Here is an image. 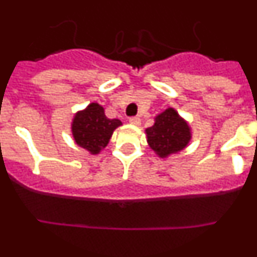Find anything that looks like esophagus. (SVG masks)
Segmentation results:
<instances>
[{"label":"esophagus","mask_w":257,"mask_h":257,"mask_svg":"<svg viewBox=\"0 0 257 257\" xmlns=\"http://www.w3.org/2000/svg\"><path fill=\"white\" fill-rule=\"evenodd\" d=\"M128 122H130L131 124H134V126H139L142 121H140L139 117H131L130 119H128Z\"/></svg>","instance_id":"1"}]
</instances>
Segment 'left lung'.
Here are the masks:
<instances>
[{
	"label": "left lung",
	"mask_w": 257,
	"mask_h": 257,
	"mask_svg": "<svg viewBox=\"0 0 257 257\" xmlns=\"http://www.w3.org/2000/svg\"><path fill=\"white\" fill-rule=\"evenodd\" d=\"M147 142L160 158L180 153L192 140V127L175 108H167L154 117V124L145 130Z\"/></svg>",
	"instance_id": "8db88e82"
}]
</instances>
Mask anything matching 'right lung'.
Returning a JSON list of instances; mask_svg holds the SVG:
<instances>
[{"label":"right lung","mask_w":257,"mask_h":257,"mask_svg":"<svg viewBox=\"0 0 257 257\" xmlns=\"http://www.w3.org/2000/svg\"><path fill=\"white\" fill-rule=\"evenodd\" d=\"M122 122L117 118H108L103 105L94 101L85 109L74 113L70 123V131L76 144L92 156L100 153Z\"/></svg>","instance_id":"add662e5"}]
</instances>
